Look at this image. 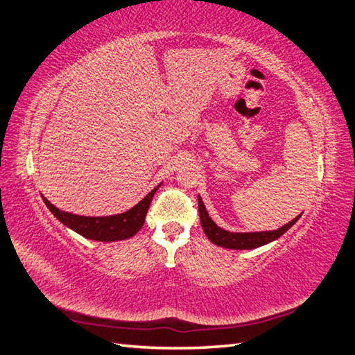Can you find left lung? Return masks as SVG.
I'll return each instance as SVG.
<instances>
[{
    "mask_svg": "<svg viewBox=\"0 0 355 355\" xmlns=\"http://www.w3.org/2000/svg\"><path fill=\"white\" fill-rule=\"evenodd\" d=\"M199 216H200V223L203 227V232L207 237L217 244L220 248H226V249H239V250H246V249H255L259 246H264V244L270 243L273 240L279 239L282 234L287 232L291 226H293L301 214L295 217L291 222L287 225L281 226L279 230L275 231H263V232H230L226 230H222V227L217 226L212 218L209 217L207 208L199 198Z\"/></svg>",
    "mask_w": 355,
    "mask_h": 355,
    "instance_id": "1",
    "label": "left lung"
}]
</instances>
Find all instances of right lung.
<instances>
[{
    "instance_id": "1",
    "label": "right lung",
    "mask_w": 355,
    "mask_h": 355,
    "mask_svg": "<svg viewBox=\"0 0 355 355\" xmlns=\"http://www.w3.org/2000/svg\"><path fill=\"white\" fill-rule=\"evenodd\" d=\"M161 184L155 187L146 198L138 202L135 207L129 211L121 212V214L106 216V217H86L71 214V212L60 211L54 207L53 203L46 200L44 196L42 199L46 205V208L51 211V214L56 217L60 223H64L69 230L80 234L82 237L96 240V241H118L125 240L135 235L144 225L148 207Z\"/></svg>"
}]
</instances>
